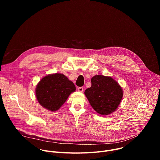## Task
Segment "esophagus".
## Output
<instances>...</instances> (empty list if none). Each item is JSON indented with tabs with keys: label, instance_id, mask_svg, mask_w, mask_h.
Segmentation results:
<instances>
[{
	"label": "esophagus",
	"instance_id": "34e87169",
	"mask_svg": "<svg viewBox=\"0 0 160 160\" xmlns=\"http://www.w3.org/2000/svg\"><path fill=\"white\" fill-rule=\"evenodd\" d=\"M78 92H82L83 91V87H78Z\"/></svg>",
	"mask_w": 160,
	"mask_h": 160
}]
</instances>
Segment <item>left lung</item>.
Wrapping results in <instances>:
<instances>
[{
  "instance_id": "obj_1",
  "label": "left lung",
  "mask_w": 160,
  "mask_h": 160,
  "mask_svg": "<svg viewBox=\"0 0 160 160\" xmlns=\"http://www.w3.org/2000/svg\"><path fill=\"white\" fill-rule=\"evenodd\" d=\"M92 85L85 91L91 106L101 115L115 111L123 98V89L111 77L95 75L91 78Z\"/></svg>"
}]
</instances>
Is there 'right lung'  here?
<instances>
[{"mask_svg":"<svg viewBox=\"0 0 160 160\" xmlns=\"http://www.w3.org/2000/svg\"><path fill=\"white\" fill-rule=\"evenodd\" d=\"M75 90V85L71 80L63 74L57 73L42 78L36 87L35 94L42 107L56 111Z\"/></svg>","mask_w":160,"mask_h":160,"instance_id":"obj_1","label":"right lung"}]
</instances>
